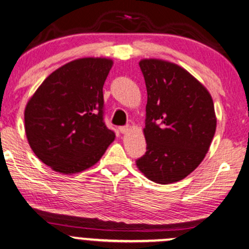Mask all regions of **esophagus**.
<instances>
[{
	"label": "esophagus",
	"mask_w": 249,
	"mask_h": 249,
	"mask_svg": "<svg viewBox=\"0 0 249 249\" xmlns=\"http://www.w3.org/2000/svg\"><path fill=\"white\" fill-rule=\"evenodd\" d=\"M119 131H121L123 134L127 133L128 131H130V126H128V125H126V126H121V127H119Z\"/></svg>",
	"instance_id": "esophagus-1"
}]
</instances>
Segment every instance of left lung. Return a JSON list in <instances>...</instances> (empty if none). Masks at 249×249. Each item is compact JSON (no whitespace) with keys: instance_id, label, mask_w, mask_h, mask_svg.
I'll list each match as a JSON object with an SVG mask.
<instances>
[{"instance_id":"left-lung-1","label":"left lung","mask_w":249,"mask_h":249,"mask_svg":"<svg viewBox=\"0 0 249 249\" xmlns=\"http://www.w3.org/2000/svg\"><path fill=\"white\" fill-rule=\"evenodd\" d=\"M147 90L146 152L136 164L147 179L166 185L186 178L206 156L215 133L207 89L188 71L161 59H142Z\"/></svg>"}]
</instances>
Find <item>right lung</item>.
<instances>
[{
	"label": "right lung",
	"mask_w": 249,
	"mask_h": 249,
	"mask_svg": "<svg viewBox=\"0 0 249 249\" xmlns=\"http://www.w3.org/2000/svg\"><path fill=\"white\" fill-rule=\"evenodd\" d=\"M107 58H79L53 71L24 111V128L39 160L63 174L93 166L115 132L104 123L103 85L112 68Z\"/></svg>",
	"instance_id": "add662e5"
}]
</instances>
